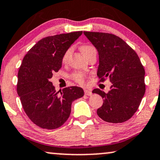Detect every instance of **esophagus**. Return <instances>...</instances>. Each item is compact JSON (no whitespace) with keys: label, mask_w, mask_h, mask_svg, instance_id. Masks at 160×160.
<instances>
[{"label":"esophagus","mask_w":160,"mask_h":160,"mask_svg":"<svg viewBox=\"0 0 160 160\" xmlns=\"http://www.w3.org/2000/svg\"><path fill=\"white\" fill-rule=\"evenodd\" d=\"M84 93L86 95H88V96H91V95L92 94V92L91 90H88V89H85L84 90Z\"/></svg>","instance_id":"obj_1"}]
</instances>
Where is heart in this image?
Returning a JSON list of instances; mask_svg holds the SVG:
<instances>
[{
  "label": "heart",
  "instance_id": "1",
  "mask_svg": "<svg viewBox=\"0 0 160 160\" xmlns=\"http://www.w3.org/2000/svg\"><path fill=\"white\" fill-rule=\"evenodd\" d=\"M80 50H81L82 53L83 54V55H86V54H88V52L92 51V50H94V48L93 46L90 45H82L81 47H80ZM72 52V48H69L66 50L65 53H64L63 56H62V62H66L67 61L68 56ZM72 78L74 81L78 82L79 84H83L85 82V80L86 79V75L82 72H74V73L72 75Z\"/></svg>",
  "mask_w": 160,
  "mask_h": 160
}]
</instances>
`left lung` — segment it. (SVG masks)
Returning a JSON list of instances; mask_svg holds the SVG:
<instances>
[{
    "instance_id": "8db88e82",
    "label": "left lung",
    "mask_w": 160,
    "mask_h": 160,
    "mask_svg": "<svg viewBox=\"0 0 160 160\" xmlns=\"http://www.w3.org/2000/svg\"><path fill=\"white\" fill-rule=\"evenodd\" d=\"M83 33L98 52L100 81L109 78L112 83L108 93L93 90L104 100L98 115L108 122H125L137 112L145 94L144 67L134 50L120 38L104 32Z\"/></svg>"
}]
</instances>
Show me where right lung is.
<instances>
[{"label":"right lung","mask_w":160,"mask_h":160,"mask_svg":"<svg viewBox=\"0 0 160 160\" xmlns=\"http://www.w3.org/2000/svg\"><path fill=\"white\" fill-rule=\"evenodd\" d=\"M82 33L44 38L23 58L18 74V94L26 115L40 128L51 130L63 125L69 117L72 102L84 95L78 86L57 92L50 81L54 72L61 68L64 53Z\"/></svg>","instance_id":"1"}]
</instances>
